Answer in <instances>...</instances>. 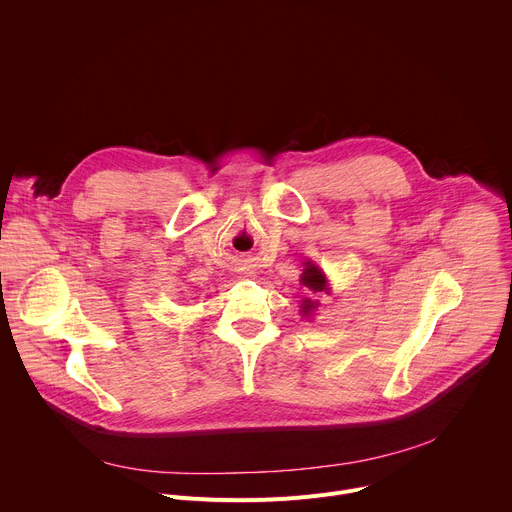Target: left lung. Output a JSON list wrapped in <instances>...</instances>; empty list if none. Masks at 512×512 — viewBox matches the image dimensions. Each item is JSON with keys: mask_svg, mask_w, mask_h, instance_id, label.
<instances>
[{"mask_svg": "<svg viewBox=\"0 0 512 512\" xmlns=\"http://www.w3.org/2000/svg\"><path fill=\"white\" fill-rule=\"evenodd\" d=\"M302 279V283L312 291V294H318V291H326L328 294V281H326V273L316 265V263H312V261H306L304 263V271H302V275H300ZM318 308V302H314V300H310V298H306L304 302H302V316H310L314 310Z\"/></svg>", "mask_w": 512, "mask_h": 512, "instance_id": "8db88e82", "label": "left lung"}]
</instances>
